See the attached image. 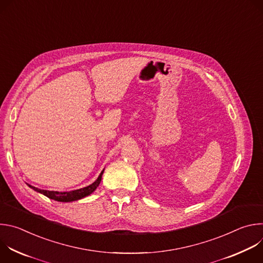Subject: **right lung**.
Instances as JSON below:
<instances>
[{
	"instance_id": "obj_1",
	"label": "right lung",
	"mask_w": 263,
	"mask_h": 263,
	"mask_svg": "<svg viewBox=\"0 0 263 263\" xmlns=\"http://www.w3.org/2000/svg\"><path fill=\"white\" fill-rule=\"evenodd\" d=\"M104 173V170L101 172L100 176L98 177V179L90 185L83 187V189L80 190H76V191H71V192H63V193H59V192H53V191H44V190H40V189H36V187L29 185L30 189H32L33 191L43 194L44 196L48 197L49 199L58 201V202H72V201H77L80 199H83L87 196H89L90 194H92L96 190L97 187L99 186V184L101 183L102 180V175Z\"/></svg>"
}]
</instances>
